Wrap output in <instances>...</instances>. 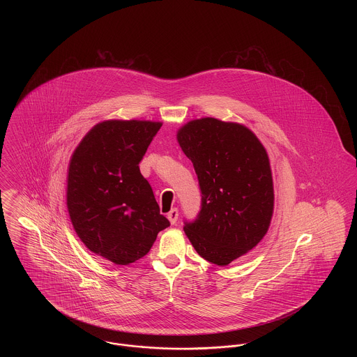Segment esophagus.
Instances as JSON below:
<instances>
[{
    "label": "esophagus",
    "mask_w": 357,
    "mask_h": 357,
    "mask_svg": "<svg viewBox=\"0 0 357 357\" xmlns=\"http://www.w3.org/2000/svg\"><path fill=\"white\" fill-rule=\"evenodd\" d=\"M178 217H179L178 208H171L170 213L167 214V220L170 221L171 225H174L175 222L178 221Z\"/></svg>",
    "instance_id": "esophagus-1"
}]
</instances>
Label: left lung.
I'll return each mask as SVG.
<instances>
[{"mask_svg": "<svg viewBox=\"0 0 357 357\" xmlns=\"http://www.w3.org/2000/svg\"><path fill=\"white\" fill-rule=\"evenodd\" d=\"M202 194L197 220L185 233L206 261L226 266L265 237L274 207L269 156L245 126L214 118L191 120L178 131Z\"/></svg>", "mask_w": 357, "mask_h": 357, "instance_id": "8db88e82", "label": "left lung"}]
</instances>
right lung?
<instances>
[{"mask_svg":"<svg viewBox=\"0 0 357 357\" xmlns=\"http://www.w3.org/2000/svg\"><path fill=\"white\" fill-rule=\"evenodd\" d=\"M160 127L149 120H105L83 137L69 162L73 229L92 253L116 265L144 257L158 233L170 226L139 170Z\"/></svg>","mask_w":357,"mask_h":357,"instance_id":"add662e5","label":"right lung"}]
</instances>
